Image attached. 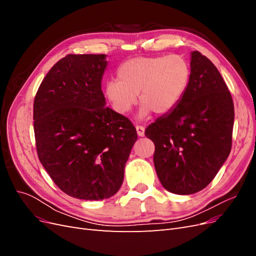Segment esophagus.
Listing matches in <instances>:
<instances>
[{"instance_id": "34e87169", "label": "esophagus", "mask_w": 256, "mask_h": 256, "mask_svg": "<svg viewBox=\"0 0 256 256\" xmlns=\"http://www.w3.org/2000/svg\"><path fill=\"white\" fill-rule=\"evenodd\" d=\"M136 134L138 136H145V128L143 126H136Z\"/></svg>"}]
</instances>
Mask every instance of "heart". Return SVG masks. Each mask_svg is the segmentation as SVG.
Wrapping results in <instances>:
<instances>
[{"label": "heart", "mask_w": 256, "mask_h": 256, "mask_svg": "<svg viewBox=\"0 0 256 256\" xmlns=\"http://www.w3.org/2000/svg\"><path fill=\"white\" fill-rule=\"evenodd\" d=\"M191 69L188 60L178 54L138 56L126 60L118 70V80L106 83L104 95L115 112L125 115L138 102L143 104L140 118L152 111L168 114L182 102L188 90Z\"/></svg>", "instance_id": "obj_1"}]
</instances>
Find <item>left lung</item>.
Here are the masks:
<instances>
[{
    "instance_id": "8db88e82",
    "label": "left lung",
    "mask_w": 256,
    "mask_h": 256,
    "mask_svg": "<svg viewBox=\"0 0 256 256\" xmlns=\"http://www.w3.org/2000/svg\"><path fill=\"white\" fill-rule=\"evenodd\" d=\"M191 78L182 102L146 128L154 164L164 187L193 194L210 184L232 148L234 104L216 67L191 52Z\"/></svg>"
}]
</instances>
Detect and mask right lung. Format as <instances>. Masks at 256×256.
<instances>
[{"instance_id": "add662e5", "label": "right lung", "mask_w": 256, "mask_h": 256, "mask_svg": "<svg viewBox=\"0 0 256 256\" xmlns=\"http://www.w3.org/2000/svg\"><path fill=\"white\" fill-rule=\"evenodd\" d=\"M106 54H68L44 76L34 99L38 158L66 194L109 198L120 188L136 141L127 118L106 106Z\"/></svg>"}]
</instances>
